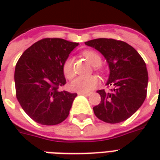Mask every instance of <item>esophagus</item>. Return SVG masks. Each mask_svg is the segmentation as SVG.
I'll return each mask as SVG.
<instances>
[{"mask_svg": "<svg viewBox=\"0 0 160 160\" xmlns=\"http://www.w3.org/2000/svg\"><path fill=\"white\" fill-rule=\"evenodd\" d=\"M79 95H83V96H90L91 93H85V92H78Z\"/></svg>", "mask_w": 160, "mask_h": 160, "instance_id": "34e87169", "label": "esophagus"}]
</instances>
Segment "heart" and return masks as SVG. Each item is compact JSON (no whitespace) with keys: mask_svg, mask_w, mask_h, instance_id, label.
<instances>
[{"mask_svg":"<svg viewBox=\"0 0 160 160\" xmlns=\"http://www.w3.org/2000/svg\"><path fill=\"white\" fill-rule=\"evenodd\" d=\"M83 55L88 60V62L94 67L100 65L102 59L101 56L95 51L92 50H86ZM63 73L67 79H71L74 75L73 68V59L71 57H68L64 62L62 66ZM98 85V79L96 76H79L75 78L70 84V87L73 91L78 92H85L88 93L94 90Z\"/></svg>","mask_w":160,"mask_h":160,"instance_id":"b5f03b06","label":"heart"}]
</instances>
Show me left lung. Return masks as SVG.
I'll list each match as a JSON object with an SVG mask.
<instances>
[{
  "instance_id": "1",
  "label": "left lung",
  "mask_w": 160,
  "mask_h": 160,
  "mask_svg": "<svg viewBox=\"0 0 160 160\" xmlns=\"http://www.w3.org/2000/svg\"><path fill=\"white\" fill-rule=\"evenodd\" d=\"M104 56L110 68L106 86L111 92L98 90L101 102L93 107L95 116L108 123L127 120L141 107L147 97L148 73L140 54L127 42L97 38L85 42Z\"/></svg>"
}]
</instances>
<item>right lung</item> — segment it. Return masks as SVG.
<instances>
[{"label": "right lung", "mask_w": 160, "mask_h": 160, "mask_svg": "<svg viewBox=\"0 0 160 160\" xmlns=\"http://www.w3.org/2000/svg\"><path fill=\"white\" fill-rule=\"evenodd\" d=\"M78 44L62 38H43L26 49L16 64V97L38 123L56 125L68 117L77 93L59 87L66 84L63 63Z\"/></svg>", "instance_id": "obj_1"}]
</instances>
